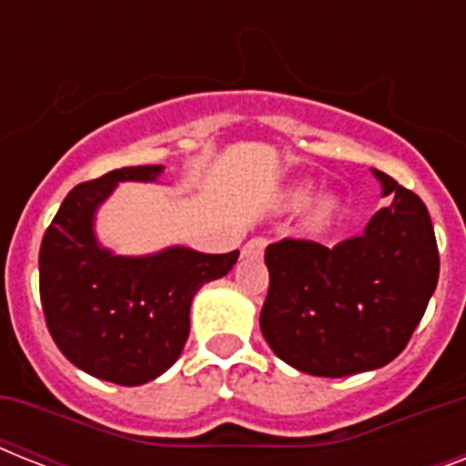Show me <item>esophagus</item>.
I'll use <instances>...</instances> for the list:
<instances>
[{
	"label": "esophagus",
	"mask_w": 466,
	"mask_h": 466,
	"mask_svg": "<svg viewBox=\"0 0 466 466\" xmlns=\"http://www.w3.org/2000/svg\"><path fill=\"white\" fill-rule=\"evenodd\" d=\"M263 248H266V239H261V237H254V239H248L247 244H244L241 254L247 256V258H258V256L263 254Z\"/></svg>",
	"instance_id": "obj_1"
}]
</instances>
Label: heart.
Instances as JSON below:
<instances>
[{"label":"heart","instance_id":"1","mask_svg":"<svg viewBox=\"0 0 466 466\" xmlns=\"http://www.w3.org/2000/svg\"><path fill=\"white\" fill-rule=\"evenodd\" d=\"M309 193L311 188L307 186V183H302V186H298V188L292 190L290 193V205L292 208H299V205H305L307 200H309ZM336 210H339V200L333 196H321L319 200H314L309 208V222L311 225H326L329 219L336 215Z\"/></svg>","mask_w":466,"mask_h":466}]
</instances>
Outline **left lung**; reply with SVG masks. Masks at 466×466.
Here are the masks:
<instances>
[{
	"label": "left lung",
	"instance_id": "8db88e82",
	"mask_svg": "<svg viewBox=\"0 0 466 466\" xmlns=\"http://www.w3.org/2000/svg\"><path fill=\"white\" fill-rule=\"evenodd\" d=\"M390 203L362 234L324 247L268 244V298L261 331L299 372L348 377L391 362L406 348L435 292L441 258L431 215L416 193L372 168Z\"/></svg>",
	"mask_w": 466,
	"mask_h": 466
}]
</instances>
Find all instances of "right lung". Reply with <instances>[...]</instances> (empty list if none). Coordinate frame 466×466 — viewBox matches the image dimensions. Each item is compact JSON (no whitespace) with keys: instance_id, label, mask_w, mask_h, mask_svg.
<instances>
[{"instance_id":"right-lung-1","label":"right lung","mask_w":466,"mask_h":466,"mask_svg":"<svg viewBox=\"0 0 466 466\" xmlns=\"http://www.w3.org/2000/svg\"><path fill=\"white\" fill-rule=\"evenodd\" d=\"M164 167H123L79 183L40 244V302L50 336L72 365L106 382L137 387L164 375L190 331V302L227 276L239 251L167 247L120 256L96 237V212L118 183H157Z\"/></svg>"}]
</instances>
